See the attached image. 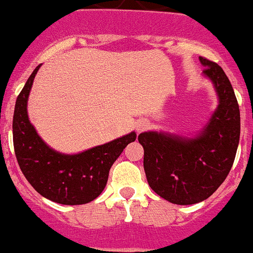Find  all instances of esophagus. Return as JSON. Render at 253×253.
Listing matches in <instances>:
<instances>
[{"label": "esophagus", "instance_id": "34e87169", "mask_svg": "<svg viewBox=\"0 0 253 253\" xmlns=\"http://www.w3.org/2000/svg\"><path fill=\"white\" fill-rule=\"evenodd\" d=\"M148 125H149V123L145 122V120H139V122L135 124L136 131H143V130H145V129L148 128Z\"/></svg>", "mask_w": 253, "mask_h": 253}]
</instances>
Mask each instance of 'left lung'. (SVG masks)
Instances as JSON below:
<instances>
[{"label":"left lung","mask_w":253,"mask_h":253,"mask_svg":"<svg viewBox=\"0 0 253 253\" xmlns=\"http://www.w3.org/2000/svg\"><path fill=\"white\" fill-rule=\"evenodd\" d=\"M204 76L212 82L218 105L210 122L194 138L145 131L144 170L151 189L176 205H192L210 197L232 168L240 141V109L227 76L215 62L200 57Z\"/></svg>","instance_id":"obj_1"}]
</instances>
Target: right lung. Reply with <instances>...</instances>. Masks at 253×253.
Instances as JSON below:
<instances>
[{
    "label": "right lung",
    "instance_id": "add662e5",
    "mask_svg": "<svg viewBox=\"0 0 253 253\" xmlns=\"http://www.w3.org/2000/svg\"><path fill=\"white\" fill-rule=\"evenodd\" d=\"M40 66L17 97L13 114V146L23 175L33 189L62 205H83L97 199L107 185L109 170L129 143L134 131L79 154H62L41 139L27 114V100Z\"/></svg>",
    "mask_w": 253,
    "mask_h": 253
}]
</instances>
